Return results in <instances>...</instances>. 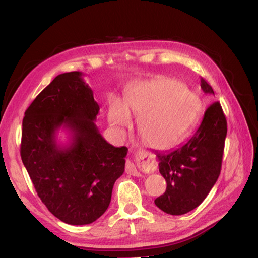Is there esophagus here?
<instances>
[{
  "mask_svg": "<svg viewBox=\"0 0 258 258\" xmlns=\"http://www.w3.org/2000/svg\"><path fill=\"white\" fill-rule=\"evenodd\" d=\"M137 159H138V167L140 169H155L156 168V160L154 157L151 155L148 154V152L145 151H141L139 152L137 155ZM126 173L130 174V175H133V176H139L140 173L135 167V165L133 163H131L128 161L127 164H126Z\"/></svg>",
  "mask_w": 258,
  "mask_h": 258,
  "instance_id": "esophagus-1",
  "label": "esophagus"
}]
</instances>
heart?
I'll use <instances>...</instances> for the list:
<instances>
[{
  "instance_id": "1",
  "label": "heart",
  "mask_w": 258,
  "mask_h": 258,
  "mask_svg": "<svg viewBox=\"0 0 258 258\" xmlns=\"http://www.w3.org/2000/svg\"><path fill=\"white\" fill-rule=\"evenodd\" d=\"M125 106L113 102L109 110V121L116 130L131 123L128 110L141 115L140 134L148 146L165 149L180 140L197 116L200 100L180 82L171 78L139 82L130 87Z\"/></svg>"
}]
</instances>
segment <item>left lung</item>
I'll list each match as a JSON object with an SVG mask.
<instances>
[{"label":"left lung","instance_id":"8db88e82","mask_svg":"<svg viewBox=\"0 0 258 258\" xmlns=\"http://www.w3.org/2000/svg\"><path fill=\"white\" fill-rule=\"evenodd\" d=\"M200 86L214 95L202 78ZM228 126L218 101L208 106L202 123L184 143L165 152H155L159 172L167 183L156 206L171 215H182L198 207L207 197L221 173Z\"/></svg>","mask_w":258,"mask_h":258}]
</instances>
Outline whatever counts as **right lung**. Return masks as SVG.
Listing matches in <instances>:
<instances>
[{
	"instance_id": "obj_1",
	"label": "right lung",
	"mask_w": 258,
	"mask_h": 258,
	"mask_svg": "<svg viewBox=\"0 0 258 258\" xmlns=\"http://www.w3.org/2000/svg\"><path fill=\"white\" fill-rule=\"evenodd\" d=\"M99 104L83 73L60 74L25 112L20 155L38 197L60 221L93 223L107 208L125 171L126 147H113L99 132ZM69 133L60 144L57 132Z\"/></svg>"
}]
</instances>
